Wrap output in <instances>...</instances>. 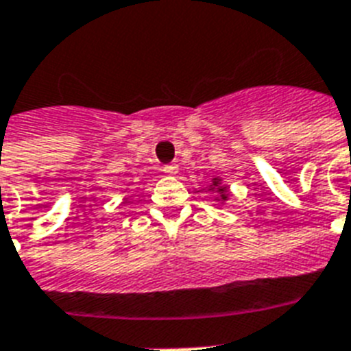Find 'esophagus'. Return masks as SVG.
I'll use <instances>...</instances> for the list:
<instances>
[{"label": "esophagus", "instance_id": "34e87169", "mask_svg": "<svg viewBox=\"0 0 351 351\" xmlns=\"http://www.w3.org/2000/svg\"><path fill=\"white\" fill-rule=\"evenodd\" d=\"M164 173H166V175H169V176H175L176 173H178V166H176V164H167V166H164Z\"/></svg>", "mask_w": 351, "mask_h": 351}]
</instances>
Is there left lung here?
<instances>
[{"instance_id":"8db88e82","label":"left lung","mask_w":351,"mask_h":351,"mask_svg":"<svg viewBox=\"0 0 351 351\" xmlns=\"http://www.w3.org/2000/svg\"><path fill=\"white\" fill-rule=\"evenodd\" d=\"M219 184V180H217V178H214V182H212V185H217ZM221 193V199H223V202H225L226 198H228V194H226V187H219V189H217Z\"/></svg>"}]
</instances>
